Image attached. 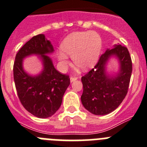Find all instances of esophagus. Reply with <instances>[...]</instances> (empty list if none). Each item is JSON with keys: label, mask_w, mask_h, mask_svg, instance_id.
Segmentation results:
<instances>
[{"label": "esophagus", "mask_w": 147, "mask_h": 147, "mask_svg": "<svg viewBox=\"0 0 147 147\" xmlns=\"http://www.w3.org/2000/svg\"><path fill=\"white\" fill-rule=\"evenodd\" d=\"M78 79V77H76V76H72V77L70 78V81L71 82H73V81H76Z\"/></svg>", "instance_id": "obj_1"}]
</instances>
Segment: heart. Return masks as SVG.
Returning <instances> with one entry per match:
<instances>
[{"label":"heart","mask_w":147,"mask_h":147,"mask_svg":"<svg viewBox=\"0 0 147 147\" xmlns=\"http://www.w3.org/2000/svg\"><path fill=\"white\" fill-rule=\"evenodd\" d=\"M102 47L101 38L95 32H79L70 34L61 44L62 52L58 54L62 67L68 63L65 54L72 56L74 63L82 69H89L98 61Z\"/></svg>","instance_id":"heart-1"}]
</instances>
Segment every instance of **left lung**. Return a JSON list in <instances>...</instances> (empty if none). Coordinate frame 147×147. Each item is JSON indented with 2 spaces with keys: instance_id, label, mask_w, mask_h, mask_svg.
<instances>
[{
  "instance_id": "obj_1",
  "label": "left lung",
  "mask_w": 147,
  "mask_h": 147,
  "mask_svg": "<svg viewBox=\"0 0 147 147\" xmlns=\"http://www.w3.org/2000/svg\"><path fill=\"white\" fill-rule=\"evenodd\" d=\"M112 56L118 58L120 63L119 72L115 76L105 72V65ZM132 71L127 47L115 45L113 49H107L95 67L81 78V102L85 109L96 115H107L117 109L127 94Z\"/></svg>"
}]
</instances>
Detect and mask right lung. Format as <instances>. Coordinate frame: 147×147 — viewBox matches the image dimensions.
I'll return each mask as SVG.
<instances>
[{
    "mask_svg": "<svg viewBox=\"0 0 147 147\" xmlns=\"http://www.w3.org/2000/svg\"><path fill=\"white\" fill-rule=\"evenodd\" d=\"M53 52L51 42L40 34L26 42L15 56L13 75L19 100L37 118H49L58 110L70 84L69 75L56 70L52 59L46 55ZM32 54L40 56L44 66L42 72L35 76L26 74L22 68L23 58Z\"/></svg>",
    "mask_w": 147,
    "mask_h": 147,
    "instance_id": "right-lung-1",
    "label": "right lung"
}]
</instances>
